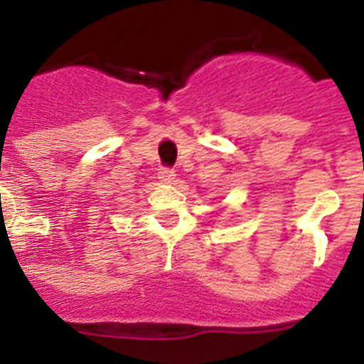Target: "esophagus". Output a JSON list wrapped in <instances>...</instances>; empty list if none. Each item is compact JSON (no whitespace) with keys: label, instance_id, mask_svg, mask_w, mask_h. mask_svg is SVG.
Listing matches in <instances>:
<instances>
[{"label":"esophagus","instance_id":"34e87169","mask_svg":"<svg viewBox=\"0 0 364 364\" xmlns=\"http://www.w3.org/2000/svg\"><path fill=\"white\" fill-rule=\"evenodd\" d=\"M175 171L173 169H169V167H162L159 171V178L160 182H164V184H171V182H175Z\"/></svg>","mask_w":364,"mask_h":364}]
</instances>
